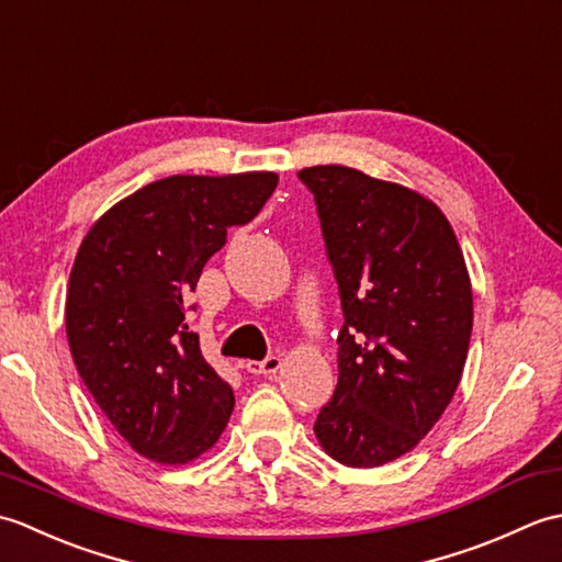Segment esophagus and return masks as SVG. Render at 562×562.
<instances>
[{
  "label": "esophagus",
  "mask_w": 562,
  "mask_h": 562,
  "mask_svg": "<svg viewBox=\"0 0 562 562\" xmlns=\"http://www.w3.org/2000/svg\"><path fill=\"white\" fill-rule=\"evenodd\" d=\"M280 367H282V360L278 355H270V357H266V360H248L246 362V372H250V374H274V372H280Z\"/></svg>",
  "instance_id": "1"
}]
</instances>
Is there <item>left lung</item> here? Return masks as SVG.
Masks as SVG:
<instances>
[{"mask_svg":"<svg viewBox=\"0 0 562 562\" xmlns=\"http://www.w3.org/2000/svg\"><path fill=\"white\" fill-rule=\"evenodd\" d=\"M340 288L338 386L314 432L328 457L374 469L420 445L457 391L473 328L463 250L432 200L350 166H312Z\"/></svg>","mask_w":562,"mask_h":562,"instance_id":"left-lung-1","label":"left lung"}]
</instances>
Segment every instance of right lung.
<instances>
[{"mask_svg": "<svg viewBox=\"0 0 562 562\" xmlns=\"http://www.w3.org/2000/svg\"><path fill=\"white\" fill-rule=\"evenodd\" d=\"M278 188V173L169 176L103 212L69 272L65 324L77 372L139 457L183 465L210 451L234 391L188 330L183 296Z\"/></svg>", "mask_w": 562, "mask_h": 562, "instance_id": "add662e5", "label": "right lung"}]
</instances>
